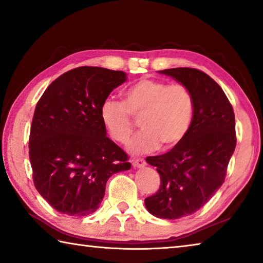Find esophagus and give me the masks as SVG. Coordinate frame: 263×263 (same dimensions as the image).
<instances>
[{"label": "esophagus", "mask_w": 263, "mask_h": 263, "mask_svg": "<svg viewBox=\"0 0 263 263\" xmlns=\"http://www.w3.org/2000/svg\"><path fill=\"white\" fill-rule=\"evenodd\" d=\"M132 164L135 167H138V168H140V167H144L145 164H146V161L142 158H138V159H133L132 160Z\"/></svg>", "instance_id": "1"}]
</instances>
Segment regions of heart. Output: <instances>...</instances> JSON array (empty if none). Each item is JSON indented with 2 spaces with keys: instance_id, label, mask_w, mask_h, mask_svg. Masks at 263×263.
Instances as JSON below:
<instances>
[{
  "instance_id": "obj_1",
  "label": "heart",
  "mask_w": 263,
  "mask_h": 263,
  "mask_svg": "<svg viewBox=\"0 0 263 263\" xmlns=\"http://www.w3.org/2000/svg\"><path fill=\"white\" fill-rule=\"evenodd\" d=\"M123 99L102 102L100 118L111 139L125 144L135 130L133 117H140L142 131L128 144L131 152L148 153L161 144L163 148H173L188 135L194 96L184 84L140 79L124 90Z\"/></svg>"
}]
</instances>
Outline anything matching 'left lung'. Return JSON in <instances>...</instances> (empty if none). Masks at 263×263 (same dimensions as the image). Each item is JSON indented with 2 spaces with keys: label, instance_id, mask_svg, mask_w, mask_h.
I'll list each match as a JSON object with an SVG mask.
<instances>
[{
  "label": "left lung",
  "instance_id": "8db88e82",
  "mask_svg": "<svg viewBox=\"0 0 263 263\" xmlns=\"http://www.w3.org/2000/svg\"><path fill=\"white\" fill-rule=\"evenodd\" d=\"M189 88L194 117L188 135L162 155L146 158L157 167L159 190L145 198L149 213L162 219L193 215L224 183L237 145L233 108L219 84L196 68L160 70Z\"/></svg>",
  "mask_w": 263,
  "mask_h": 263
}]
</instances>
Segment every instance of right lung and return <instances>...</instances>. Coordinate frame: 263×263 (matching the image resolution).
Masks as SVG:
<instances>
[{"instance_id": "1", "label": "right lung", "mask_w": 263, "mask_h": 263, "mask_svg": "<svg viewBox=\"0 0 263 263\" xmlns=\"http://www.w3.org/2000/svg\"><path fill=\"white\" fill-rule=\"evenodd\" d=\"M125 81L122 70L82 66L55 79L35 105L29 139L33 183L64 215L95 212L109 177L131 168L100 118L102 102Z\"/></svg>"}]
</instances>
